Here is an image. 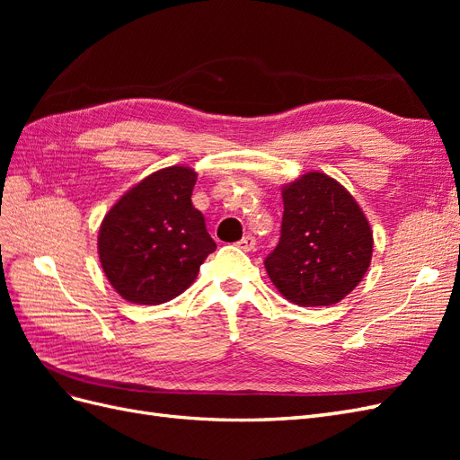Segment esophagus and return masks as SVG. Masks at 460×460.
<instances>
[{
    "label": "esophagus",
    "mask_w": 460,
    "mask_h": 460,
    "mask_svg": "<svg viewBox=\"0 0 460 460\" xmlns=\"http://www.w3.org/2000/svg\"><path fill=\"white\" fill-rule=\"evenodd\" d=\"M255 245H257V242L253 235H243V238L238 242V247L243 249V252H253Z\"/></svg>",
    "instance_id": "obj_1"
}]
</instances>
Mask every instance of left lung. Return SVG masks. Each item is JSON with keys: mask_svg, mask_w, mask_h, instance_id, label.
<instances>
[{"mask_svg": "<svg viewBox=\"0 0 460 460\" xmlns=\"http://www.w3.org/2000/svg\"><path fill=\"white\" fill-rule=\"evenodd\" d=\"M280 242L264 259L276 289L299 307L340 303L363 280L372 230L355 198L324 172H307L282 188Z\"/></svg>", "mask_w": 460, "mask_h": 460, "instance_id": "1", "label": "left lung"}]
</instances>
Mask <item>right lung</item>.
I'll list each match as a JSON object with an SVG mask.
<instances>
[{
	"instance_id": "obj_1",
	"label": "right lung",
	"mask_w": 460,
	"mask_h": 460,
	"mask_svg": "<svg viewBox=\"0 0 460 460\" xmlns=\"http://www.w3.org/2000/svg\"><path fill=\"white\" fill-rule=\"evenodd\" d=\"M198 172L166 166L146 176L109 208L97 253L107 280L130 303L174 299L198 278L217 243L191 205Z\"/></svg>"
}]
</instances>
